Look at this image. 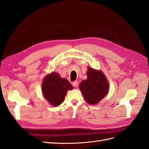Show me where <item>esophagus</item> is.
Instances as JSON below:
<instances>
[{
    "label": "esophagus",
    "instance_id": "1",
    "mask_svg": "<svg viewBox=\"0 0 149 149\" xmlns=\"http://www.w3.org/2000/svg\"><path fill=\"white\" fill-rule=\"evenodd\" d=\"M72 84H73V86L74 87H77L78 86V82L76 81H74Z\"/></svg>",
    "mask_w": 149,
    "mask_h": 149
}]
</instances>
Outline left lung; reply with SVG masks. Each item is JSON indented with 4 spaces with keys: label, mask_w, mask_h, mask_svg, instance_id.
Listing matches in <instances>:
<instances>
[{
    "label": "left lung",
    "mask_w": 149,
    "mask_h": 149,
    "mask_svg": "<svg viewBox=\"0 0 149 149\" xmlns=\"http://www.w3.org/2000/svg\"><path fill=\"white\" fill-rule=\"evenodd\" d=\"M109 83L101 70L88 68L87 79L80 83L79 88L86 101L95 105L104 97L109 91Z\"/></svg>",
    "instance_id": "8db88e82"
}]
</instances>
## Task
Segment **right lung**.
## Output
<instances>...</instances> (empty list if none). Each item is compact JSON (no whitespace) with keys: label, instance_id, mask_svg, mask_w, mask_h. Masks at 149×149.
I'll return each mask as SVG.
<instances>
[{"label":"right lung","instance_id":"1","mask_svg":"<svg viewBox=\"0 0 149 149\" xmlns=\"http://www.w3.org/2000/svg\"><path fill=\"white\" fill-rule=\"evenodd\" d=\"M73 89L66 78H61L59 74L52 72L45 76L42 84L43 96L52 106L57 107L63 102L68 90Z\"/></svg>","mask_w":149,"mask_h":149}]
</instances>
